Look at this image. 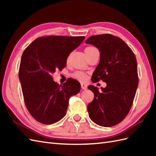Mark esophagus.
<instances>
[{
	"label": "esophagus",
	"instance_id": "esophagus-1",
	"mask_svg": "<svg viewBox=\"0 0 156 156\" xmlns=\"http://www.w3.org/2000/svg\"><path fill=\"white\" fill-rule=\"evenodd\" d=\"M81 88L82 90H86L87 88V86L84 84H81Z\"/></svg>",
	"mask_w": 156,
	"mask_h": 156
}]
</instances>
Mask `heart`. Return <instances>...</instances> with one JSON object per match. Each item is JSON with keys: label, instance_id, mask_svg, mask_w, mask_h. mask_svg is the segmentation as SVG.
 Instances as JSON below:
<instances>
[{"label": "heart", "instance_id": "b5f03b06", "mask_svg": "<svg viewBox=\"0 0 156 156\" xmlns=\"http://www.w3.org/2000/svg\"><path fill=\"white\" fill-rule=\"evenodd\" d=\"M97 49V48H95L94 47H92V46H88V47H87L85 48L84 49V51L85 53L87 52H90V51H94V50H96ZM72 77L76 79V80H78L79 81H81V82H84V81H86L87 80V76H86L84 73L82 72H76L75 73H74V74H72Z\"/></svg>", "mask_w": 156, "mask_h": 156}]
</instances>
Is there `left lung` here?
Listing matches in <instances>:
<instances>
[{"label":"left lung","instance_id":"obj_1","mask_svg":"<svg viewBox=\"0 0 156 156\" xmlns=\"http://www.w3.org/2000/svg\"><path fill=\"white\" fill-rule=\"evenodd\" d=\"M86 43L101 53L92 81L107 83L101 92L94 86L88 87L94 94L87 107L89 117L102 127H112L123 120L133 105L139 83L137 59L123 40L111 34L91 36Z\"/></svg>","mask_w":156,"mask_h":156}]
</instances>
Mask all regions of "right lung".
<instances>
[{
    "label": "right lung",
    "instance_id": "right-lung-1",
    "mask_svg": "<svg viewBox=\"0 0 156 156\" xmlns=\"http://www.w3.org/2000/svg\"><path fill=\"white\" fill-rule=\"evenodd\" d=\"M84 39V36H43L23 51L19 78L26 107L37 121L51 125L61 120L69 98L80 92L77 80L71 78L59 85L52 76L66 67L68 55Z\"/></svg>",
    "mask_w": 156,
    "mask_h": 156
}]
</instances>
